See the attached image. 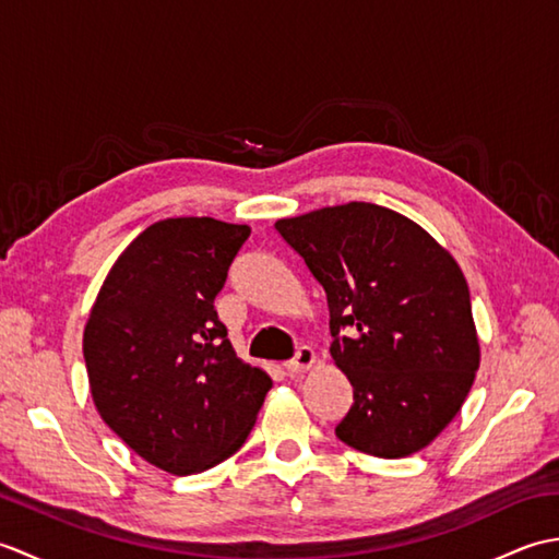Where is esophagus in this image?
Listing matches in <instances>:
<instances>
[{
    "label": "esophagus",
    "instance_id": "obj_1",
    "mask_svg": "<svg viewBox=\"0 0 559 559\" xmlns=\"http://www.w3.org/2000/svg\"><path fill=\"white\" fill-rule=\"evenodd\" d=\"M314 362H317V353L310 346H302V348H298V353H295V358L286 362V370L290 374H300L305 370H310Z\"/></svg>",
    "mask_w": 559,
    "mask_h": 559
}]
</instances>
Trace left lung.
Instances as JSON below:
<instances>
[{"label": "left lung", "instance_id": "left-lung-1", "mask_svg": "<svg viewBox=\"0 0 559 559\" xmlns=\"http://www.w3.org/2000/svg\"><path fill=\"white\" fill-rule=\"evenodd\" d=\"M276 230L326 293L331 358L353 384L336 437L379 459L425 449L454 420L480 367L456 259L418 223L365 201L281 218Z\"/></svg>", "mask_w": 559, "mask_h": 559}]
</instances>
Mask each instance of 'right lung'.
<instances>
[{
    "label": "right lung",
    "instance_id": "right-lung-1",
    "mask_svg": "<svg viewBox=\"0 0 559 559\" xmlns=\"http://www.w3.org/2000/svg\"><path fill=\"white\" fill-rule=\"evenodd\" d=\"M249 233L206 216L148 225L117 257L83 329L100 418L173 476L230 459L273 384L237 358L213 307Z\"/></svg>",
    "mask_w": 559,
    "mask_h": 559
}]
</instances>
